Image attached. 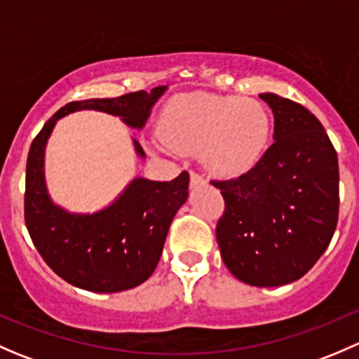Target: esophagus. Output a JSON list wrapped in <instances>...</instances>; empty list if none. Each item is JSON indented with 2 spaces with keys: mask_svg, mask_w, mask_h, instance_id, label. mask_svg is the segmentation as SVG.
Here are the masks:
<instances>
[{
  "mask_svg": "<svg viewBox=\"0 0 359 359\" xmlns=\"http://www.w3.org/2000/svg\"><path fill=\"white\" fill-rule=\"evenodd\" d=\"M200 186H205V179H203L201 175H198V173L191 172V187H200Z\"/></svg>",
  "mask_w": 359,
  "mask_h": 359,
  "instance_id": "1",
  "label": "esophagus"
}]
</instances>
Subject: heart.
<instances>
[{
    "label": "heart",
    "mask_w": 359,
    "mask_h": 359,
    "mask_svg": "<svg viewBox=\"0 0 359 359\" xmlns=\"http://www.w3.org/2000/svg\"><path fill=\"white\" fill-rule=\"evenodd\" d=\"M273 135L269 109L260 100L191 92L170 100L159 137L168 149L198 153L210 173L238 179L266 156Z\"/></svg>",
    "instance_id": "heart-1"
}]
</instances>
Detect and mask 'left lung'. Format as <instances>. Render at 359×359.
Segmentation results:
<instances>
[{
  "mask_svg": "<svg viewBox=\"0 0 359 359\" xmlns=\"http://www.w3.org/2000/svg\"><path fill=\"white\" fill-rule=\"evenodd\" d=\"M274 116V144L247 175L213 180L226 201L217 243L234 278L281 287L302 278L330 245L339 219V159L316 116L260 93Z\"/></svg>",
  "mask_w": 359,
  "mask_h": 359,
  "instance_id": "obj_1",
  "label": "left lung"
}]
</instances>
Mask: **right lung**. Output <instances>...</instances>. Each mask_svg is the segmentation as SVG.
I'll list each match as a JSON object with an SVG mask.
<instances>
[{"label": "right lung", "mask_w": 359, "mask_h": 359, "mask_svg": "<svg viewBox=\"0 0 359 359\" xmlns=\"http://www.w3.org/2000/svg\"><path fill=\"white\" fill-rule=\"evenodd\" d=\"M166 86L116 99L69 102L32 140L25 170V226L45 262L72 287L116 293L139 287L156 269L170 224L187 201L189 173L170 182L135 177L109 205L93 213L69 212L52 200L45 179V149L57 121L78 111L118 116L126 126L142 130ZM139 158L146 153L135 139Z\"/></svg>", "instance_id": "add662e5"}]
</instances>
